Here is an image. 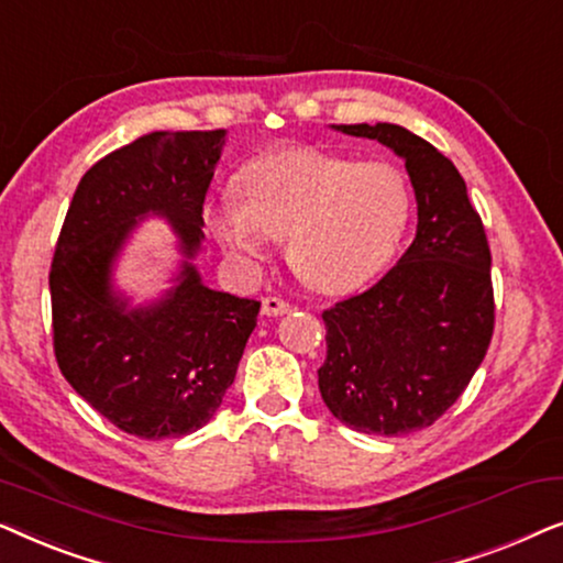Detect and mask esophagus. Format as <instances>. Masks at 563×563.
Returning a JSON list of instances; mask_svg holds the SVG:
<instances>
[{"instance_id": "esophagus-1", "label": "esophagus", "mask_w": 563, "mask_h": 563, "mask_svg": "<svg viewBox=\"0 0 563 563\" xmlns=\"http://www.w3.org/2000/svg\"><path fill=\"white\" fill-rule=\"evenodd\" d=\"M261 310H264V314H268V318H276V314H287L291 310V305L284 302L282 297H264Z\"/></svg>"}]
</instances>
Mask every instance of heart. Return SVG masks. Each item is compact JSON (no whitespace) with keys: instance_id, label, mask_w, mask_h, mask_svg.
I'll return each instance as SVG.
<instances>
[{"instance_id":"heart-1","label":"heart","mask_w":563,"mask_h":563,"mask_svg":"<svg viewBox=\"0 0 563 563\" xmlns=\"http://www.w3.org/2000/svg\"><path fill=\"white\" fill-rule=\"evenodd\" d=\"M235 195L205 212L228 256L256 266L274 238H287L289 266L322 295H345L379 274L410 220V187L397 166L318 148L251 161Z\"/></svg>"}]
</instances>
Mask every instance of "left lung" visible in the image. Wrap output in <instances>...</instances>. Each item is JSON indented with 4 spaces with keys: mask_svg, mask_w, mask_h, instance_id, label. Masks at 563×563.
Segmentation results:
<instances>
[{
    "mask_svg": "<svg viewBox=\"0 0 563 563\" xmlns=\"http://www.w3.org/2000/svg\"><path fill=\"white\" fill-rule=\"evenodd\" d=\"M405 161L418 233L374 287L322 312V402L358 433L405 435L441 418L468 387L495 333L492 253L459 168L410 130L333 125Z\"/></svg>",
    "mask_w": 563,
    "mask_h": 563,
    "instance_id": "obj_1",
    "label": "left lung"
}]
</instances>
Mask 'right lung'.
Returning <instances> with one entry per match:
<instances>
[{
  "mask_svg": "<svg viewBox=\"0 0 563 563\" xmlns=\"http://www.w3.org/2000/svg\"><path fill=\"white\" fill-rule=\"evenodd\" d=\"M225 130L148 133L81 176L51 264L60 374L122 433L161 441L210 422L235 379L261 302L205 287L189 264ZM145 213H164L188 261L158 303L126 310L111 266Z\"/></svg>",
  "mask_w": 563,
  "mask_h": 563,
  "instance_id": "obj_1",
  "label": "right lung"
}]
</instances>
